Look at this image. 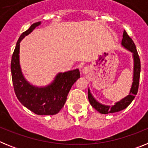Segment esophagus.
<instances>
[{
    "mask_svg": "<svg viewBox=\"0 0 148 148\" xmlns=\"http://www.w3.org/2000/svg\"><path fill=\"white\" fill-rule=\"evenodd\" d=\"M88 72H89V68L88 67H84L83 69H82V73H83L84 74H87Z\"/></svg>",
    "mask_w": 148,
    "mask_h": 148,
    "instance_id": "34e87169",
    "label": "esophagus"
}]
</instances>
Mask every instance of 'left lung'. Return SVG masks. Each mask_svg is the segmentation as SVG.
Instances as JSON below:
<instances>
[{"mask_svg":"<svg viewBox=\"0 0 148 148\" xmlns=\"http://www.w3.org/2000/svg\"><path fill=\"white\" fill-rule=\"evenodd\" d=\"M121 45L128 49L133 53V61H134V66H133V84H132L131 89H130V93L127 95L126 97L121 99V101L116 102L113 106L104 105V104H100L95 100L90 92V90L88 89V99L90 104L92 105L93 108H95L97 111L101 114H108V113H113L121 111L122 110L127 108L129 104L133 101V100L135 98L136 95L137 94L138 89V84H139V77H140V71H141V63L139 56L137 53L136 45L132 40L131 38L127 35L126 31H124L123 32V38L121 40Z\"/></svg>","mask_w":148,"mask_h":148,"instance_id":"1","label":"left lung"}]
</instances>
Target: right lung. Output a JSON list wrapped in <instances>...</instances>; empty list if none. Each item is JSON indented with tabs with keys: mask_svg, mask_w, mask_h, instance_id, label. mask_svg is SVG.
Wrapping results in <instances>:
<instances>
[{
	"mask_svg": "<svg viewBox=\"0 0 148 148\" xmlns=\"http://www.w3.org/2000/svg\"><path fill=\"white\" fill-rule=\"evenodd\" d=\"M40 24V21L32 24L21 35L17 41L12 56V79L15 95L24 107L37 115H55L64 105L72 86L80 77V72L76 69L59 73L50 84L42 87H35L26 80L22 74L19 62L20 42Z\"/></svg>",
	"mask_w": 148,
	"mask_h": 148,
	"instance_id": "1",
	"label": "right lung"
}]
</instances>
